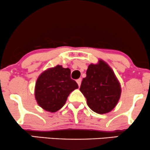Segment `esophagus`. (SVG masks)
Here are the masks:
<instances>
[{
	"label": "esophagus",
	"mask_w": 150,
	"mask_h": 150,
	"mask_svg": "<svg viewBox=\"0 0 150 150\" xmlns=\"http://www.w3.org/2000/svg\"><path fill=\"white\" fill-rule=\"evenodd\" d=\"M77 84H78V86H80V85H81V78H79V79H77Z\"/></svg>",
	"instance_id": "1"
}]
</instances>
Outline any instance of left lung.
<instances>
[{
    "label": "left lung",
    "instance_id": "obj_1",
    "mask_svg": "<svg viewBox=\"0 0 150 150\" xmlns=\"http://www.w3.org/2000/svg\"><path fill=\"white\" fill-rule=\"evenodd\" d=\"M79 90L89 108L100 114L114 109L121 95L120 82L111 67L102 59L88 66Z\"/></svg>",
    "mask_w": 150,
    "mask_h": 150
}]
</instances>
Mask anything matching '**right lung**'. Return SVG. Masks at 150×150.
<instances>
[{
    "label": "right lung",
    "mask_w": 150,
    "mask_h": 150,
    "mask_svg": "<svg viewBox=\"0 0 150 150\" xmlns=\"http://www.w3.org/2000/svg\"><path fill=\"white\" fill-rule=\"evenodd\" d=\"M78 84L71 78L69 68L57 65L43 72L35 84V99L45 111L56 112L65 105L68 96Z\"/></svg>",
    "instance_id": "add662e5"
}]
</instances>
